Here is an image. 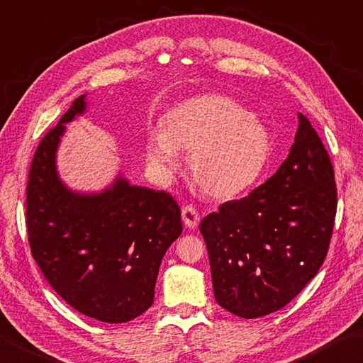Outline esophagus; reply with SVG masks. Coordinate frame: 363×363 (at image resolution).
Here are the masks:
<instances>
[{"label": "esophagus", "instance_id": "obj_1", "mask_svg": "<svg viewBox=\"0 0 363 363\" xmlns=\"http://www.w3.org/2000/svg\"><path fill=\"white\" fill-rule=\"evenodd\" d=\"M182 220L187 228L195 230L198 223H200V216H198V211L194 208V206L187 204L182 208Z\"/></svg>", "mask_w": 363, "mask_h": 363}]
</instances>
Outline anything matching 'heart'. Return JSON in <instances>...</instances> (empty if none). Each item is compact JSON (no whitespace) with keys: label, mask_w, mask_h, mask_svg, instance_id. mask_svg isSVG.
Returning <instances> with one entry per match:
<instances>
[{"label":"heart","mask_w":363,"mask_h":363,"mask_svg":"<svg viewBox=\"0 0 363 363\" xmlns=\"http://www.w3.org/2000/svg\"><path fill=\"white\" fill-rule=\"evenodd\" d=\"M179 151H190V176L206 195L230 200L259 179L272 140L267 127L233 99L206 94L174 106L163 116L162 130L147 133L146 160L162 177L179 168Z\"/></svg>","instance_id":"1"}]
</instances>
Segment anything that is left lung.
Segmentation results:
<instances>
[{"instance_id": "8db88e82", "label": "left lung", "mask_w": 363, "mask_h": 363, "mask_svg": "<svg viewBox=\"0 0 363 363\" xmlns=\"http://www.w3.org/2000/svg\"><path fill=\"white\" fill-rule=\"evenodd\" d=\"M294 145L274 176L206 216L216 301L240 318L280 310L328 257L337 214L333 167L321 138L299 113Z\"/></svg>"}]
</instances>
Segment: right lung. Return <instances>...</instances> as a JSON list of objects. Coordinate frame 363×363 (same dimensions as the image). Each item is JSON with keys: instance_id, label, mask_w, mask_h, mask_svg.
<instances>
[{"instance_id": "right-lung-1", "label": "right lung", "mask_w": 363, "mask_h": 363, "mask_svg": "<svg viewBox=\"0 0 363 363\" xmlns=\"http://www.w3.org/2000/svg\"><path fill=\"white\" fill-rule=\"evenodd\" d=\"M86 110L75 99L35 149L26 186L28 242L52 288L82 315L127 323L151 307L163 255L181 236V209L163 190L123 176L101 194L61 182L56 151L66 123Z\"/></svg>"}]
</instances>
